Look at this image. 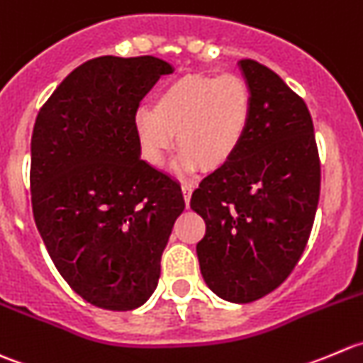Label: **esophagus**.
<instances>
[{
  "label": "esophagus",
  "mask_w": 363,
  "mask_h": 363,
  "mask_svg": "<svg viewBox=\"0 0 363 363\" xmlns=\"http://www.w3.org/2000/svg\"><path fill=\"white\" fill-rule=\"evenodd\" d=\"M182 190H183V197H185V203L189 204L190 196H192V190H194V182L183 180L182 182Z\"/></svg>",
  "instance_id": "1"
}]
</instances>
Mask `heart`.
<instances>
[{
	"label": "heart",
	"instance_id": "1",
	"mask_svg": "<svg viewBox=\"0 0 363 363\" xmlns=\"http://www.w3.org/2000/svg\"><path fill=\"white\" fill-rule=\"evenodd\" d=\"M252 93L235 74H189L167 82L153 107L134 111L132 125L143 157L162 164L174 143L180 146L177 167L217 169L235 157L252 120Z\"/></svg>",
	"mask_w": 363,
	"mask_h": 363
}]
</instances>
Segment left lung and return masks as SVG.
Instances as JSON below:
<instances>
[{
	"instance_id": "1",
	"label": "left lung",
	"mask_w": 363,
	"mask_h": 363,
	"mask_svg": "<svg viewBox=\"0 0 363 363\" xmlns=\"http://www.w3.org/2000/svg\"><path fill=\"white\" fill-rule=\"evenodd\" d=\"M252 93L242 146L194 190L206 222L197 243L201 275L220 298L249 303L288 279L308 242L319 201L314 125L307 106L274 70L240 61Z\"/></svg>"
}]
</instances>
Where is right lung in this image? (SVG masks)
I'll return each instance as SVG.
<instances>
[{
	"instance_id": "right-lung-1",
	"label": "right lung",
	"mask_w": 363,
	"mask_h": 363,
	"mask_svg": "<svg viewBox=\"0 0 363 363\" xmlns=\"http://www.w3.org/2000/svg\"><path fill=\"white\" fill-rule=\"evenodd\" d=\"M153 56H100L72 70L38 111L31 204L61 277L107 311L141 307L185 208L180 183L141 159L132 116L160 75Z\"/></svg>"
}]
</instances>
